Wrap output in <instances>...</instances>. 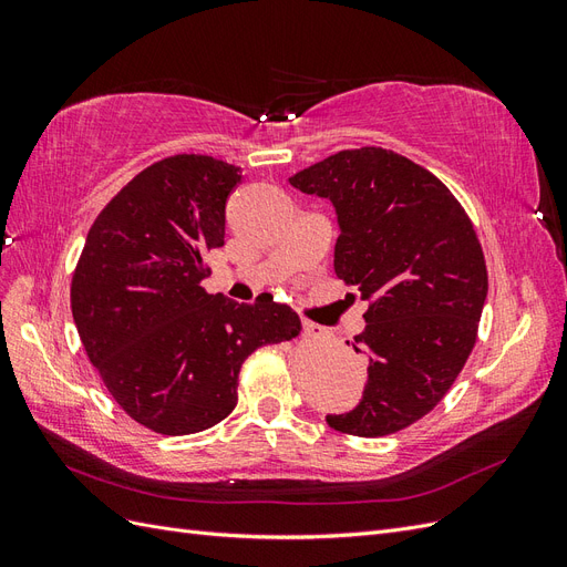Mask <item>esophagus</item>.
I'll use <instances>...</instances> for the list:
<instances>
[{
  "label": "esophagus",
  "instance_id": "obj_1",
  "mask_svg": "<svg viewBox=\"0 0 567 567\" xmlns=\"http://www.w3.org/2000/svg\"><path fill=\"white\" fill-rule=\"evenodd\" d=\"M302 333L305 336H312V338H326V336H329V331H326L323 326L312 323V321H302Z\"/></svg>",
  "mask_w": 567,
  "mask_h": 567
}]
</instances>
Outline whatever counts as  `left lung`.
I'll return each instance as SVG.
<instances>
[{
  "instance_id": "8db88e82",
  "label": "left lung",
  "mask_w": 567,
  "mask_h": 567,
  "mask_svg": "<svg viewBox=\"0 0 567 567\" xmlns=\"http://www.w3.org/2000/svg\"><path fill=\"white\" fill-rule=\"evenodd\" d=\"M288 182L333 203L336 274L369 300L354 336L364 394L326 423L357 437L398 433L435 409L475 346L487 298L475 229L447 186L388 148L340 151Z\"/></svg>"
}]
</instances>
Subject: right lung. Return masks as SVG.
<instances>
[{
	"label": "right lung",
	"mask_w": 567,
	"mask_h": 567,
	"mask_svg": "<svg viewBox=\"0 0 567 567\" xmlns=\"http://www.w3.org/2000/svg\"><path fill=\"white\" fill-rule=\"evenodd\" d=\"M241 167L179 153L142 169L99 213L78 260L71 307L101 381L127 416L192 435L236 406L241 364L300 333L288 305H238L200 286L225 246V208Z\"/></svg>",
	"instance_id": "right-lung-1"
}]
</instances>
